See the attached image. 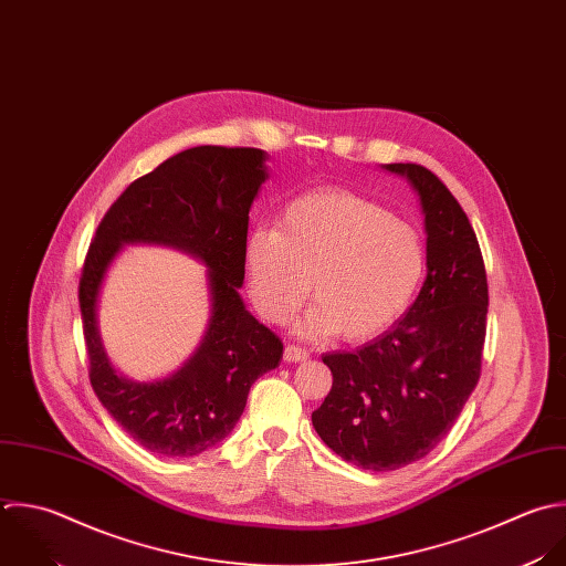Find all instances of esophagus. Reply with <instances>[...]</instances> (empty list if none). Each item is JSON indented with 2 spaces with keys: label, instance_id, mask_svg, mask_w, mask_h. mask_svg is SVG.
<instances>
[{
  "label": "esophagus",
  "instance_id": "obj_1",
  "mask_svg": "<svg viewBox=\"0 0 566 566\" xmlns=\"http://www.w3.org/2000/svg\"><path fill=\"white\" fill-rule=\"evenodd\" d=\"M308 359V350L302 348V346H295V344H289L284 348V361L289 364H297V361H306Z\"/></svg>",
  "mask_w": 566,
  "mask_h": 566
}]
</instances>
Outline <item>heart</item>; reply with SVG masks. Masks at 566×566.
<instances>
[{
	"label": "heart",
	"mask_w": 566,
	"mask_h": 566,
	"mask_svg": "<svg viewBox=\"0 0 566 566\" xmlns=\"http://www.w3.org/2000/svg\"><path fill=\"white\" fill-rule=\"evenodd\" d=\"M419 233L384 207L348 191H315L286 205L277 229L258 227L244 240L247 289L255 311L284 324L317 300L300 333L324 339H368L410 304L423 275Z\"/></svg>",
	"instance_id": "b5f03b06"
}]
</instances>
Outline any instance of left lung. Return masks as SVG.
I'll return each mask as SVG.
<instances>
[{
	"label": "left lung",
	"instance_id": "8db88e82",
	"mask_svg": "<svg viewBox=\"0 0 566 566\" xmlns=\"http://www.w3.org/2000/svg\"><path fill=\"white\" fill-rule=\"evenodd\" d=\"M386 169L419 193L428 277L390 331L355 353L322 357L333 388L313 412L322 441L370 472L428 457L452 430L481 377L490 304L483 253L459 200L423 165Z\"/></svg>",
	"mask_w": 566,
	"mask_h": 566
}]
</instances>
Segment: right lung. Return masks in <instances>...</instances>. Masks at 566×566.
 Here are the masks:
<instances>
[{
  "label": "right lung",
  "mask_w": 566,
  "mask_h": 566,
  "mask_svg": "<svg viewBox=\"0 0 566 566\" xmlns=\"http://www.w3.org/2000/svg\"><path fill=\"white\" fill-rule=\"evenodd\" d=\"M264 160L255 147L185 149L136 178L90 242L78 282L90 384L114 421L154 454L196 457L220 443L242 417L253 381L280 366L282 339L244 308L238 293L249 209L269 178ZM132 241L187 250L210 269L212 317L199 350L171 378L151 385L115 375L95 324L106 266Z\"/></svg>",
  "instance_id": "obj_1"
}]
</instances>
